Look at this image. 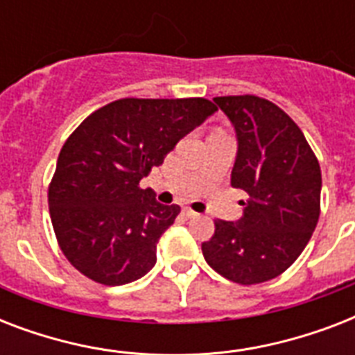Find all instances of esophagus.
I'll return each mask as SVG.
<instances>
[{"instance_id": "1", "label": "esophagus", "mask_w": 355, "mask_h": 355, "mask_svg": "<svg viewBox=\"0 0 355 355\" xmlns=\"http://www.w3.org/2000/svg\"><path fill=\"white\" fill-rule=\"evenodd\" d=\"M184 216H186V217H197V216H199V214H197V211H193V210H191V208H188V206H186V208H184Z\"/></svg>"}]
</instances>
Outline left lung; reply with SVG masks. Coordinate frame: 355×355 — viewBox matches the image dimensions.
I'll use <instances>...</instances> for the list:
<instances>
[{
  "mask_svg": "<svg viewBox=\"0 0 355 355\" xmlns=\"http://www.w3.org/2000/svg\"><path fill=\"white\" fill-rule=\"evenodd\" d=\"M232 121L237 155L230 184L248 195L239 221H216L206 263L228 280H272L302 254L320 216V166L298 125L258 96L214 99Z\"/></svg>",
  "mask_w": 355,
  "mask_h": 355,
  "instance_id": "obj_1",
  "label": "left lung"
}]
</instances>
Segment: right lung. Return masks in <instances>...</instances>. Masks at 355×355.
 <instances>
[{
	"label": "right lung",
	"instance_id": "add662e5",
	"mask_svg": "<svg viewBox=\"0 0 355 355\" xmlns=\"http://www.w3.org/2000/svg\"><path fill=\"white\" fill-rule=\"evenodd\" d=\"M216 110L202 97H127L75 128L47 191L58 247L75 269L103 286H123L155 267L156 243L180 206L156 202L139 180Z\"/></svg>",
	"mask_w": 355,
	"mask_h": 355
}]
</instances>
